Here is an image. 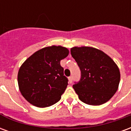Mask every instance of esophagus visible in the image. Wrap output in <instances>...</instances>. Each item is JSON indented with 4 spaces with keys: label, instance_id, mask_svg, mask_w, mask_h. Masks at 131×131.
I'll return each mask as SVG.
<instances>
[{
    "label": "esophagus",
    "instance_id": "esophagus-1",
    "mask_svg": "<svg viewBox=\"0 0 131 131\" xmlns=\"http://www.w3.org/2000/svg\"><path fill=\"white\" fill-rule=\"evenodd\" d=\"M68 79H69V82L70 83H72V81H73V78H72V77H69L68 78Z\"/></svg>",
    "mask_w": 131,
    "mask_h": 131
}]
</instances>
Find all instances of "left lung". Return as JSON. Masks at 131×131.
Listing matches in <instances>:
<instances>
[{
	"instance_id": "left-lung-1",
	"label": "left lung",
	"mask_w": 131,
	"mask_h": 131,
	"mask_svg": "<svg viewBox=\"0 0 131 131\" xmlns=\"http://www.w3.org/2000/svg\"><path fill=\"white\" fill-rule=\"evenodd\" d=\"M71 54L79 67L81 79L73 85L83 102L100 105L109 101L118 90L120 71L114 60L92 47H74Z\"/></svg>"
}]
</instances>
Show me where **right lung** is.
I'll return each instance as SVG.
<instances>
[{
  "label": "right lung",
  "instance_id": "right-lung-1",
  "mask_svg": "<svg viewBox=\"0 0 131 131\" xmlns=\"http://www.w3.org/2000/svg\"><path fill=\"white\" fill-rule=\"evenodd\" d=\"M69 52L61 46H48L34 52L21 64L17 75L19 89L30 104L43 108L61 99L68 79L60 61Z\"/></svg>",
  "mask_w": 131,
  "mask_h": 131
}]
</instances>
